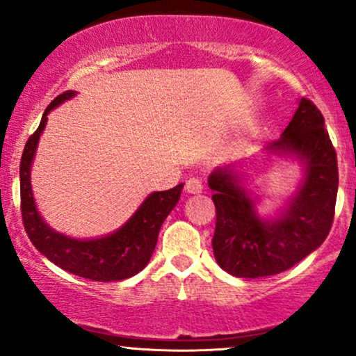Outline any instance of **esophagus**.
<instances>
[{"mask_svg": "<svg viewBox=\"0 0 356 356\" xmlns=\"http://www.w3.org/2000/svg\"><path fill=\"white\" fill-rule=\"evenodd\" d=\"M204 186H202V181L197 177H191L186 181V191L189 192V194H199V192H202Z\"/></svg>", "mask_w": 356, "mask_h": 356, "instance_id": "obj_1", "label": "esophagus"}]
</instances>
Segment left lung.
<instances>
[{
    "label": "left lung",
    "mask_w": 356,
    "mask_h": 356,
    "mask_svg": "<svg viewBox=\"0 0 356 356\" xmlns=\"http://www.w3.org/2000/svg\"><path fill=\"white\" fill-rule=\"evenodd\" d=\"M269 149L295 152L306 161L303 186L281 219L257 218L254 204L231 170L218 169L209 175L216 206L212 249L219 266L232 276L283 273L320 248L332 229L338 192L337 150L312 100L301 99L283 136Z\"/></svg>",
    "instance_id": "obj_1"
}]
</instances>
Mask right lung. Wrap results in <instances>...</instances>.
<instances>
[{
    "label": "right lung",
    "mask_w": 356,
    "mask_h": 356,
    "mask_svg": "<svg viewBox=\"0 0 356 356\" xmlns=\"http://www.w3.org/2000/svg\"><path fill=\"white\" fill-rule=\"evenodd\" d=\"M73 95L75 92L67 90L48 105L38 129L31 134L23 149L19 162V195L24 231L44 257L72 275L104 283L127 280L142 271L150 261L162 222L179 202L184 184H179L174 189L150 194L129 222L107 238L79 241L50 229L36 212L31 194L30 167L36 144L47 125L48 112Z\"/></svg>",
    "instance_id": "1"
}]
</instances>
